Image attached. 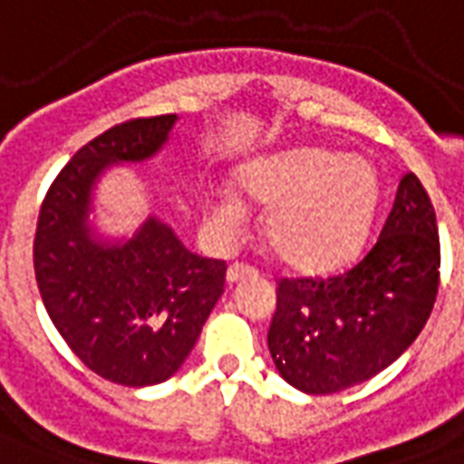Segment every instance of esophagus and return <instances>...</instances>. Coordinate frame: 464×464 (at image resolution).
I'll return each mask as SVG.
<instances>
[{"label": "esophagus", "mask_w": 464, "mask_h": 464, "mask_svg": "<svg viewBox=\"0 0 464 464\" xmlns=\"http://www.w3.org/2000/svg\"><path fill=\"white\" fill-rule=\"evenodd\" d=\"M250 276H256V270H253V267L241 266V263H233V266H228V270H226V283L228 285L243 283V280Z\"/></svg>", "instance_id": "obj_1"}]
</instances>
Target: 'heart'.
I'll return each mask as SVG.
<instances>
[{
  "label": "heart",
  "mask_w": 464,
  "mask_h": 464,
  "mask_svg": "<svg viewBox=\"0 0 464 464\" xmlns=\"http://www.w3.org/2000/svg\"><path fill=\"white\" fill-rule=\"evenodd\" d=\"M241 197L266 206V238L283 263L302 273H327L354 258L379 208V171L366 157L329 147H295L253 160L236 171ZM216 233L231 238L246 206L231 191L204 201Z\"/></svg>",
  "instance_id": "heart-1"
}]
</instances>
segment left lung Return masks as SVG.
Returning <instances> with one entry per match:
<instances>
[{"mask_svg":"<svg viewBox=\"0 0 464 464\" xmlns=\"http://www.w3.org/2000/svg\"><path fill=\"white\" fill-rule=\"evenodd\" d=\"M440 277L438 221L413 171L398 184L381 236L346 273L283 280L267 349L277 373L324 396L373 379L413 344L433 312Z\"/></svg>","mask_w":464,"mask_h":464,"instance_id":"left-lung-1","label":"left lung"}]
</instances>
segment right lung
<instances>
[{
	"mask_svg": "<svg viewBox=\"0 0 464 464\" xmlns=\"http://www.w3.org/2000/svg\"><path fill=\"white\" fill-rule=\"evenodd\" d=\"M177 120H130L81 147L51 184L34 241L36 283L58 334L91 372L132 389L179 372L226 280L223 260L191 253L160 216L130 236L98 226L102 177L157 157Z\"/></svg>",
	"mask_w": 464,
	"mask_h": 464,
	"instance_id": "1",
	"label": "right lung"
}]
</instances>
